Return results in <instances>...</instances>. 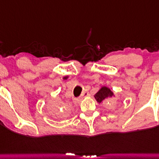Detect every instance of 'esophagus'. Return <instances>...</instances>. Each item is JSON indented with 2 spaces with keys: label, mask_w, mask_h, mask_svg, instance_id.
<instances>
[{
  "label": "esophagus",
  "mask_w": 159,
  "mask_h": 159,
  "mask_svg": "<svg viewBox=\"0 0 159 159\" xmlns=\"http://www.w3.org/2000/svg\"><path fill=\"white\" fill-rule=\"evenodd\" d=\"M90 95V94H89V92L87 91V90H85V91L82 92V95H81V98H85V97H87V96Z\"/></svg>",
  "instance_id": "34e87169"
}]
</instances>
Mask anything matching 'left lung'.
Returning a JSON list of instances; mask_svg holds the SVG:
<instances>
[{
	"instance_id": "8db88e82",
	"label": "left lung",
	"mask_w": 159,
	"mask_h": 159,
	"mask_svg": "<svg viewBox=\"0 0 159 159\" xmlns=\"http://www.w3.org/2000/svg\"><path fill=\"white\" fill-rule=\"evenodd\" d=\"M112 97H115L114 92L111 90L110 88L105 86H102L98 90V91L94 94V98L98 103H101L107 98H112Z\"/></svg>"
}]
</instances>
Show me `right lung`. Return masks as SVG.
<instances>
[{
    "instance_id": "add662e5",
    "label": "right lung",
    "mask_w": 159,
    "mask_h": 159,
    "mask_svg": "<svg viewBox=\"0 0 159 159\" xmlns=\"http://www.w3.org/2000/svg\"><path fill=\"white\" fill-rule=\"evenodd\" d=\"M61 114H62V113H63V112H61Z\"/></svg>"
}]
</instances>
